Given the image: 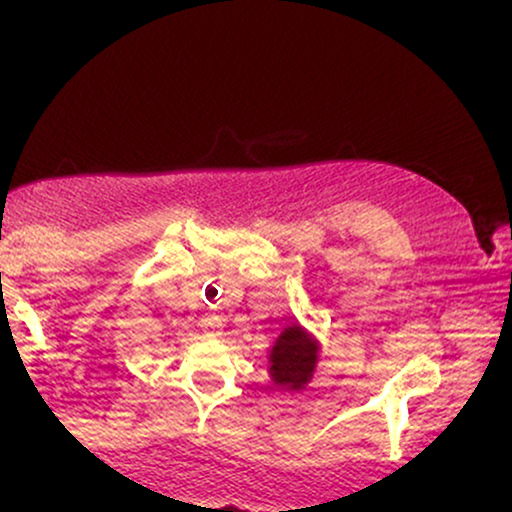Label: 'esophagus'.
<instances>
[{
  "instance_id": "obj_1",
  "label": "esophagus",
  "mask_w": 512,
  "mask_h": 512,
  "mask_svg": "<svg viewBox=\"0 0 512 512\" xmlns=\"http://www.w3.org/2000/svg\"><path fill=\"white\" fill-rule=\"evenodd\" d=\"M202 327H204V332H207V334H219L221 332V320H219V317L209 315V317H204Z\"/></svg>"
}]
</instances>
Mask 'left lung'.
Segmentation results:
<instances>
[{
  "label": "left lung",
  "instance_id": "obj_1",
  "mask_svg": "<svg viewBox=\"0 0 512 512\" xmlns=\"http://www.w3.org/2000/svg\"><path fill=\"white\" fill-rule=\"evenodd\" d=\"M320 344L301 325H289L276 337L269 354V375L274 385L298 392L313 380Z\"/></svg>",
  "mask_w": 512,
  "mask_h": 512
}]
</instances>
